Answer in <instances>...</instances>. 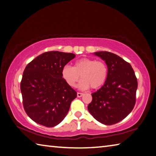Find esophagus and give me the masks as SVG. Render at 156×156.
Segmentation results:
<instances>
[{"mask_svg": "<svg viewBox=\"0 0 156 156\" xmlns=\"http://www.w3.org/2000/svg\"><path fill=\"white\" fill-rule=\"evenodd\" d=\"M83 95V93H77V96L78 98H80V97H82V96Z\"/></svg>", "mask_w": 156, "mask_h": 156, "instance_id": "obj_1", "label": "esophagus"}]
</instances>
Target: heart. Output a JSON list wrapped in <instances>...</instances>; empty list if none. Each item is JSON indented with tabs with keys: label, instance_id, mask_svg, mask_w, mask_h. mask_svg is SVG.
Wrapping results in <instances>:
<instances>
[{
	"label": "heart",
	"instance_id": "b5f03b06",
	"mask_svg": "<svg viewBox=\"0 0 156 156\" xmlns=\"http://www.w3.org/2000/svg\"><path fill=\"white\" fill-rule=\"evenodd\" d=\"M108 74L106 64L95 59L83 58L76 61L73 67L65 66L62 69V76L70 87H75L81 78L79 87L86 90L91 87L97 89L106 83Z\"/></svg>",
	"mask_w": 156,
	"mask_h": 156
}]
</instances>
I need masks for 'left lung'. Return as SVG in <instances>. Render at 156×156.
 <instances>
[{
	"instance_id": "left-lung-1",
	"label": "left lung",
	"mask_w": 156,
	"mask_h": 156,
	"mask_svg": "<svg viewBox=\"0 0 156 156\" xmlns=\"http://www.w3.org/2000/svg\"><path fill=\"white\" fill-rule=\"evenodd\" d=\"M107 65L108 74L104 85L93 93L88 110L93 117L104 125H113L125 119L136 103L138 82L129 63L106 51L94 52Z\"/></svg>"
}]
</instances>
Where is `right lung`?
I'll return each mask as SVG.
<instances>
[{"mask_svg": "<svg viewBox=\"0 0 156 156\" xmlns=\"http://www.w3.org/2000/svg\"><path fill=\"white\" fill-rule=\"evenodd\" d=\"M76 55L58 51L41 54L24 69L20 83L27 115L46 127L57 126L66 117L77 93L62 76V69Z\"/></svg>", "mask_w": 156, "mask_h": 156, "instance_id": "obj_1", "label": "right lung"}]
</instances>
